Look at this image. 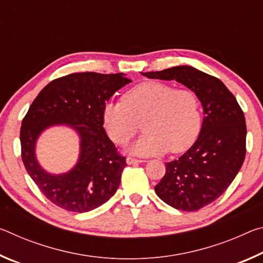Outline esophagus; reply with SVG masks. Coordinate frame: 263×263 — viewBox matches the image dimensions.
Here are the masks:
<instances>
[{"mask_svg":"<svg viewBox=\"0 0 263 263\" xmlns=\"http://www.w3.org/2000/svg\"><path fill=\"white\" fill-rule=\"evenodd\" d=\"M126 162H127V164H138V163L144 162V161H142V160H139V159H135V158L128 157V158H126Z\"/></svg>","mask_w":263,"mask_h":263,"instance_id":"obj_1","label":"esophagus"}]
</instances>
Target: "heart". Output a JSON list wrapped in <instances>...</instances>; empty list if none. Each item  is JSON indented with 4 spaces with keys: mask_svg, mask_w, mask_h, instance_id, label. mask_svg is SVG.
I'll use <instances>...</instances> for the list:
<instances>
[{
    "mask_svg": "<svg viewBox=\"0 0 263 263\" xmlns=\"http://www.w3.org/2000/svg\"><path fill=\"white\" fill-rule=\"evenodd\" d=\"M103 123L118 145L127 144L142 123L144 136L131 147L135 154L181 153L194 144L201 131V102L190 89L146 81L127 90L123 101L106 103Z\"/></svg>",
    "mask_w": 263,
    "mask_h": 263,
    "instance_id": "1",
    "label": "heart"
}]
</instances>
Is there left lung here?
I'll return each mask as SVG.
<instances>
[{"label": "left lung", "instance_id": "8db88e82", "mask_svg": "<svg viewBox=\"0 0 263 263\" xmlns=\"http://www.w3.org/2000/svg\"><path fill=\"white\" fill-rule=\"evenodd\" d=\"M175 80L197 94L204 119L195 144L177 160L166 162L155 193L168 205L197 211L224 194L246 155V121L234 95L219 79L190 66L142 74Z\"/></svg>", "mask_w": 263, "mask_h": 263}]
</instances>
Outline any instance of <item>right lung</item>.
I'll list each match as a JSON object with an SVG mask.
<instances>
[{
    "instance_id": "add662e5",
    "label": "right lung",
    "mask_w": 263,
    "mask_h": 263,
    "mask_svg": "<svg viewBox=\"0 0 263 263\" xmlns=\"http://www.w3.org/2000/svg\"><path fill=\"white\" fill-rule=\"evenodd\" d=\"M131 80L118 74L74 73L51 81L39 92L22 121V160L31 179L48 201L64 210L88 212L117 191L125 157L103 127V108ZM70 126L80 136L78 163L68 173L53 176L35 159V141L53 125Z\"/></svg>"
}]
</instances>
